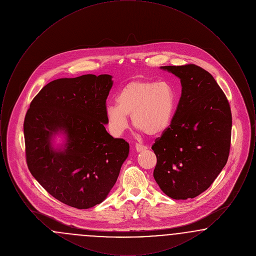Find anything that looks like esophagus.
<instances>
[{
    "mask_svg": "<svg viewBox=\"0 0 256 256\" xmlns=\"http://www.w3.org/2000/svg\"><path fill=\"white\" fill-rule=\"evenodd\" d=\"M135 148H136L137 152H143V150H146L148 146H145V145H142L140 143H136L135 144Z\"/></svg>",
    "mask_w": 256,
    "mask_h": 256,
    "instance_id": "34e87169",
    "label": "esophagus"
}]
</instances>
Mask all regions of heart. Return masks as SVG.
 Listing matches in <instances>:
<instances>
[{"label": "heart", "mask_w": 256, "mask_h": 256, "mask_svg": "<svg viewBox=\"0 0 256 256\" xmlns=\"http://www.w3.org/2000/svg\"><path fill=\"white\" fill-rule=\"evenodd\" d=\"M174 102V91L168 84L132 80L117 95V106L106 108L110 132L116 136L121 135L128 126L126 116H132L134 126L146 135L162 134L172 121Z\"/></svg>", "instance_id": "heart-1"}]
</instances>
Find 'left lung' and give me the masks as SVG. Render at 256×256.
Segmentation results:
<instances>
[{
  "label": "left lung",
  "instance_id": "8db88e82",
  "mask_svg": "<svg viewBox=\"0 0 256 256\" xmlns=\"http://www.w3.org/2000/svg\"><path fill=\"white\" fill-rule=\"evenodd\" d=\"M161 68L180 78L182 90L170 126L152 146L158 159L154 178L172 198H193L209 188L228 162L230 106L212 74L202 67Z\"/></svg>",
  "mask_w": 256,
  "mask_h": 256
}]
</instances>
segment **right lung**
<instances>
[{
	"label": "right lung",
	"mask_w": 256,
	"mask_h": 256,
	"mask_svg": "<svg viewBox=\"0 0 256 256\" xmlns=\"http://www.w3.org/2000/svg\"><path fill=\"white\" fill-rule=\"evenodd\" d=\"M111 78L84 74L52 80L34 98L24 116L28 170L49 194L78 209L106 198L128 156V143L104 128ZM58 131L68 135L63 151L50 146Z\"/></svg>",
	"instance_id": "1"
}]
</instances>
